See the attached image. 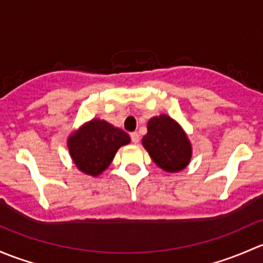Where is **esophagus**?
<instances>
[{"mask_svg": "<svg viewBox=\"0 0 263 263\" xmlns=\"http://www.w3.org/2000/svg\"><path fill=\"white\" fill-rule=\"evenodd\" d=\"M130 138H132V142L134 143V144H138V143H139L140 137H139V134H138L137 132L130 133Z\"/></svg>", "mask_w": 263, "mask_h": 263, "instance_id": "34e87169", "label": "esophagus"}]
</instances>
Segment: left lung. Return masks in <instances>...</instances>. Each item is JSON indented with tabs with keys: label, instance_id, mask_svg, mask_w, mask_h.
Wrapping results in <instances>:
<instances>
[{
	"label": "left lung",
	"instance_id": "left-lung-1",
	"mask_svg": "<svg viewBox=\"0 0 263 263\" xmlns=\"http://www.w3.org/2000/svg\"><path fill=\"white\" fill-rule=\"evenodd\" d=\"M142 143L154 163L164 171H181L190 162V142L181 126L167 115L151 119Z\"/></svg>",
	"mask_w": 263,
	"mask_h": 263
}]
</instances>
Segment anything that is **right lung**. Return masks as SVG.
<instances>
[{
    "mask_svg": "<svg viewBox=\"0 0 263 263\" xmlns=\"http://www.w3.org/2000/svg\"><path fill=\"white\" fill-rule=\"evenodd\" d=\"M129 142L130 138L125 132L95 119L71 135L68 148L81 171L97 176L110 166L116 151Z\"/></svg>",
    "mask_w": 263,
    "mask_h": 263,
    "instance_id": "1",
    "label": "right lung"
}]
</instances>
